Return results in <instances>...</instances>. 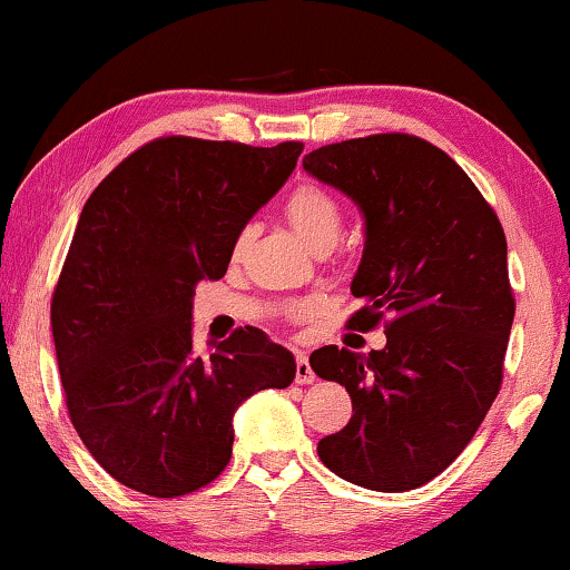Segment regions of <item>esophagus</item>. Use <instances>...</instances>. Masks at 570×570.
I'll list each match as a JSON object with an SVG mask.
<instances>
[{"label":"esophagus","instance_id":"34e87169","mask_svg":"<svg viewBox=\"0 0 570 570\" xmlns=\"http://www.w3.org/2000/svg\"><path fill=\"white\" fill-rule=\"evenodd\" d=\"M316 380L312 364H308L306 353H295V382L298 384H312Z\"/></svg>","mask_w":570,"mask_h":570}]
</instances>
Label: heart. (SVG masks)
<instances>
[{"label": "heart", "instance_id": "heart-1", "mask_svg": "<svg viewBox=\"0 0 570 570\" xmlns=\"http://www.w3.org/2000/svg\"><path fill=\"white\" fill-rule=\"evenodd\" d=\"M285 217L291 222V227L301 235V240L306 243L312 250L332 248L343 230V209H340L337 198L330 194L327 188L316 186V183H303L285 198ZM250 230L243 227L238 238L233 243V254L238 256L246 248ZM308 308L306 306H293V316H303Z\"/></svg>", "mask_w": 570, "mask_h": 570}]
</instances>
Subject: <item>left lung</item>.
Segmentation results:
<instances>
[{
	"label": "left lung",
	"instance_id": "1",
	"mask_svg": "<svg viewBox=\"0 0 570 570\" xmlns=\"http://www.w3.org/2000/svg\"><path fill=\"white\" fill-rule=\"evenodd\" d=\"M303 167L364 212L351 285L364 306L345 327L387 335L382 351L312 353L314 372L353 401L316 453L366 490H416L463 453L500 393L515 314L505 233L471 177L409 132L322 146Z\"/></svg>",
	"mask_w": 570,
	"mask_h": 570
}]
</instances>
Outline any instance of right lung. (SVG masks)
<instances>
[{
    "instance_id": "obj_1",
    "label": "right lung",
    "mask_w": 570,
    "mask_h": 570,
    "mask_svg": "<svg viewBox=\"0 0 570 570\" xmlns=\"http://www.w3.org/2000/svg\"><path fill=\"white\" fill-rule=\"evenodd\" d=\"M301 151V140L161 136L88 196L51 293V335L78 438L130 490L180 498L214 482L230 463L235 409L293 382L291 353L256 327L198 353L190 308Z\"/></svg>"
}]
</instances>
